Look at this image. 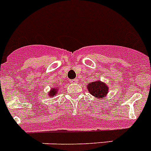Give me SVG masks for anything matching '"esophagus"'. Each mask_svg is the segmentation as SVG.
<instances>
[{
    "label": "esophagus",
    "instance_id": "obj_1",
    "mask_svg": "<svg viewBox=\"0 0 151 151\" xmlns=\"http://www.w3.org/2000/svg\"><path fill=\"white\" fill-rule=\"evenodd\" d=\"M70 82L71 83H76V82H78V79H76H76H72L70 80Z\"/></svg>",
    "mask_w": 151,
    "mask_h": 151
}]
</instances>
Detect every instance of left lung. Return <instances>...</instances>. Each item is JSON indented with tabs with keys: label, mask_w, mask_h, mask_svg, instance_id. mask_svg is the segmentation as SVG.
<instances>
[{
	"label": "left lung",
	"mask_w": 151,
	"mask_h": 151,
	"mask_svg": "<svg viewBox=\"0 0 151 151\" xmlns=\"http://www.w3.org/2000/svg\"><path fill=\"white\" fill-rule=\"evenodd\" d=\"M88 91L97 99H104L109 92V87L101 80L91 82L87 85Z\"/></svg>",
	"instance_id": "obj_1"
}]
</instances>
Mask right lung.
Masks as SVG:
<instances>
[{
    "label": "right lung",
    "instance_id": "1",
    "mask_svg": "<svg viewBox=\"0 0 151 151\" xmlns=\"http://www.w3.org/2000/svg\"><path fill=\"white\" fill-rule=\"evenodd\" d=\"M58 90H59V88H51L50 90V91L47 92V95L49 97H55L56 94H57V92H58Z\"/></svg>",
    "mask_w": 151,
    "mask_h": 151
}]
</instances>
